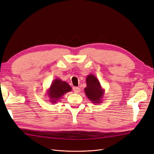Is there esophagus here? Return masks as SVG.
Masks as SVG:
<instances>
[{
	"label": "esophagus",
	"instance_id": "esophagus-1",
	"mask_svg": "<svg viewBox=\"0 0 154 154\" xmlns=\"http://www.w3.org/2000/svg\"><path fill=\"white\" fill-rule=\"evenodd\" d=\"M74 92L76 93V94H78V93L80 92V88H78V87H74Z\"/></svg>",
	"mask_w": 154,
	"mask_h": 154
}]
</instances>
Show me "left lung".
<instances>
[{
  "label": "left lung",
  "mask_w": 154,
  "mask_h": 154,
  "mask_svg": "<svg viewBox=\"0 0 154 154\" xmlns=\"http://www.w3.org/2000/svg\"><path fill=\"white\" fill-rule=\"evenodd\" d=\"M87 87L84 88L87 97L92 103H101L105 94V89L101 87L100 81L94 74H89L86 78Z\"/></svg>",
  "instance_id": "obj_1"
}]
</instances>
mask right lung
I'll return each instance as SVG.
<instances>
[{"label": "right lung", "instance_id": "add662e5", "mask_svg": "<svg viewBox=\"0 0 154 154\" xmlns=\"http://www.w3.org/2000/svg\"><path fill=\"white\" fill-rule=\"evenodd\" d=\"M72 91V88L66 82L61 79L56 78L53 81L47 94L51 103H57V102L67 92Z\"/></svg>", "mask_w": 154, "mask_h": 154}]
</instances>
